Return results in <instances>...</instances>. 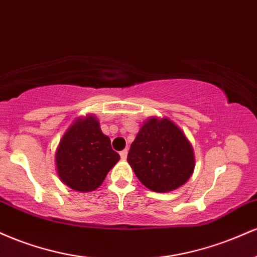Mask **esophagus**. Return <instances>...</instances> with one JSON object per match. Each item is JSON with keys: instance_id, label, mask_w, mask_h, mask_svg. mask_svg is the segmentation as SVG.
<instances>
[{"instance_id": "34e87169", "label": "esophagus", "mask_w": 257, "mask_h": 257, "mask_svg": "<svg viewBox=\"0 0 257 257\" xmlns=\"http://www.w3.org/2000/svg\"><path fill=\"white\" fill-rule=\"evenodd\" d=\"M120 158L123 159V161H124V159H126V156H128V150H123V151H120Z\"/></svg>"}]
</instances>
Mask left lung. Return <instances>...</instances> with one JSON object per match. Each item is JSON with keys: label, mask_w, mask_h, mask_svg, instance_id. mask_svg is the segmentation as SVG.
Masks as SVG:
<instances>
[{"label": "left lung", "mask_w": 257, "mask_h": 257, "mask_svg": "<svg viewBox=\"0 0 257 257\" xmlns=\"http://www.w3.org/2000/svg\"><path fill=\"white\" fill-rule=\"evenodd\" d=\"M126 161L141 184L159 193L185 185L196 167L190 140L168 117L152 116L143 123Z\"/></svg>", "instance_id": "left-lung-1"}]
</instances>
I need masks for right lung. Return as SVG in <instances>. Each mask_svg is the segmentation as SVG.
Returning <instances> with one entry per match:
<instances>
[{
  "mask_svg": "<svg viewBox=\"0 0 257 257\" xmlns=\"http://www.w3.org/2000/svg\"><path fill=\"white\" fill-rule=\"evenodd\" d=\"M95 114L78 117L59 141L55 167L60 181L78 192L96 190L119 161Z\"/></svg>",
  "mask_w": 257,
  "mask_h": 257,
  "instance_id": "right-lung-1",
  "label": "right lung"
}]
</instances>
